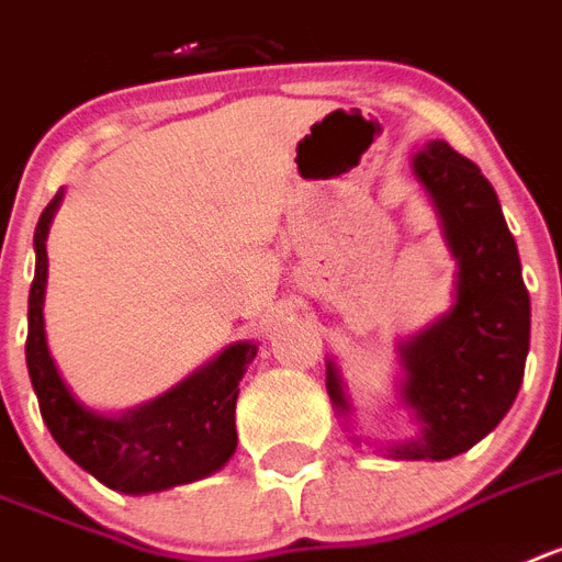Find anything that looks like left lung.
Wrapping results in <instances>:
<instances>
[{
  "instance_id": "1",
  "label": "left lung",
  "mask_w": 562,
  "mask_h": 562,
  "mask_svg": "<svg viewBox=\"0 0 562 562\" xmlns=\"http://www.w3.org/2000/svg\"><path fill=\"white\" fill-rule=\"evenodd\" d=\"M415 176L439 210L459 282L453 308L401 346L404 401L418 415L422 436L392 447V456L441 462L485 439L517 398L526 375L531 300L517 241L476 164L445 140H432L415 155ZM326 386L337 413H346L349 404L331 363Z\"/></svg>"
}]
</instances>
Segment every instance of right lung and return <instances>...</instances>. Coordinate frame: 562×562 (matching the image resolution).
Wrapping results in <instances>:
<instances>
[{"label": "right lung", "mask_w": 562, "mask_h": 562, "mask_svg": "<svg viewBox=\"0 0 562 562\" xmlns=\"http://www.w3.org/2000/svg\"><path fill=\"white\" fill-rule=\"evenodd\" d=\"M59 195L36 222V271L29 294V340L25 360L40 413L66 456L83 471L123 494H149L184 485L218 471L236 450V395L245 369L257 358V346H227L216 360L190 375L147 407L103 418L71 398L54 367L43 328V294L48 280L45 236Z\"/></svg>", "instance_id": "add662e5"}]
</instances>
